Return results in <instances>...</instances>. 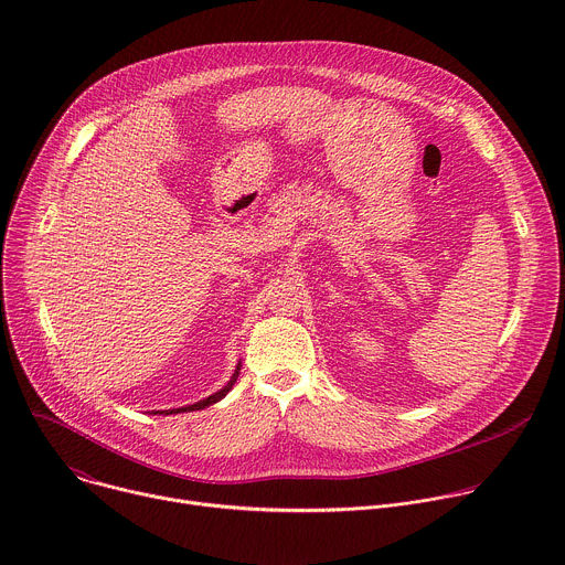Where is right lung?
Returning <instances> with one entry per match:
<instances>
[{
	"label": "right lung",
	"mask_w": 565,
	"mask_h": 565,
	"mask_svg": "<svg viewBox=\"0 0 565 565\" xmlns=\"http://www.w3.org/2000/svg\"><path fill=\"white\" fill-rule=\"evenodd\" d=\"M238 371H241V364L236 366V371L232 373V377H230V382L221 388V391H216L214 395H210V397H205V399H201V402H196V405H190V407H181V409H168V412H160L163 416H170V414H181V412H199V409H205V407H210V405H214V402H218L230 388H232V384L236 382V377H238ZM153 414H158V412H153Z\"/></svg>",
	"instance_id": "right-lung-1"
}]
</instances>
